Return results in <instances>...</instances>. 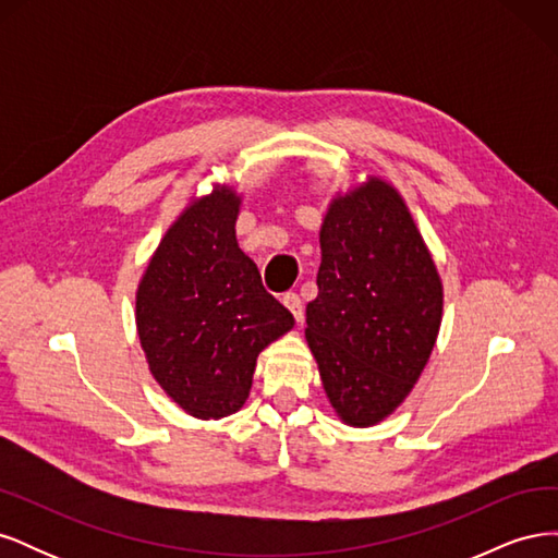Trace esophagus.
<instances>
[{
  "instance_id": "1",
  "label": "esophagus",
  "mask_w": 558,
  "mask_h": 558,
  "mask_svg": "<svg viewBox=\"0 0 558 558\" xmlns=\"http://www.w3.org/2000/svg\"><path fill=\"white\" fill-rule=\"evenodd\" d=\"M281 302L286 305V310L293 314V318L298 320V324H300L302 318H305V307H302V300H300L298 293H286Z\"/></svg>"
}]
</instances>
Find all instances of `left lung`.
Returning a JSON list of instances; mask_svg holds the SVG:
<instances>
[{"label": "left lung", "mask_w": 558, "mask_h": 558, "mask_svg": "<svg viewBox=\"0 0 558 558\" xmlns=\"http://www.w3.org/2000/svg\"><path fill=\"white\" fill-rule=\"evenodd\" d=\"M318 242L305 337L335 414L367 428L424 373L442 324V279L410 207L381 177L330 199Z\"/></svg>", "instance_id": "8db88e82"}]
</instances>
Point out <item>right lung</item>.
Listing matches in <instances>:
<instances>
[{
    "mask_svg": "<svg viewBox=\"0 0 558 558\" xmlns=\"http://www.w3.org/2000/svg\"><path fill=\"white\" fill-rule=\"evenodd\" d=\"M240 207L228 183L193 197L162 234L134 298L150 375L202 421L242 410L258 353L295 324L238 244Z\"/></svg>",
    "mask_w": 558,
    "mask_h": 558,
    "instance_id": "1",
    "label": "right lung"
}]
</instances>
